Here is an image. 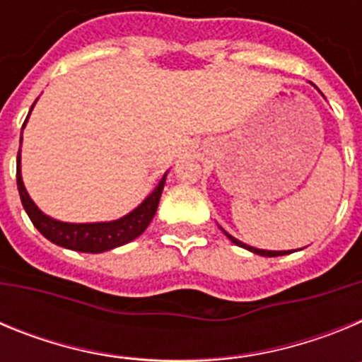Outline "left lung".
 <instances>
[{
	"instance_id": "1",
	"label": "left lung",
	"mask_w": 362,
	"mask_h": 362,
	"mask_svg": "<svg viewBox=\"0 0 362 362\" xmlns=\"http://www.w3.org/2000/svg\"><path fill=\"white\" fill-rule=\"evenodd\" d=\"M221 230H223V228H221ZM223 232H225V230H223ZM225 235L230 239V241L233 243V245L241 246V248H246V250L254 252V254H257V255H263V257H277V255H286V254H290V252H286V250H281V252H276V250H261V248H254V246H248V245H245V243L238 241V239L232 238V235H230L228 232H225Z\"/></svg>"
}]
</instances>
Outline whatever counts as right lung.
Listing matches in <instances>:
<instances>
[{"label":"right lung","instance_id":"obj_1","mask_svg":"<svg viewBox=\"0 0 362 362\" xmlns=\"http://www.w3.org/2000/svg\"><path fill=\"white\" fill-rule=\"evenodd\" d=\"M34 105H32V108H34ZM28 116H30V112H28ZM27 119H25V123H27ZM16 181H18L19 197H21L25 212L30 217L32 225L36 226L45 238L52 241L54 245L69 248V250L86 252V254H101V252L127 245V243L134 241V239L139 238L145 232L152 217L156 216V210H158L163 187H165L166 181V174L163 175L158 187L153 188L152 194L137 209H134L132 212L123 216L121 219L108 221V223H63V221L45 216L34 204V201L30 199L27 190H25L23 179H21V148L18 152Z\"/></svg>","mask_w":362,"mask_h":362}]
</instances>
